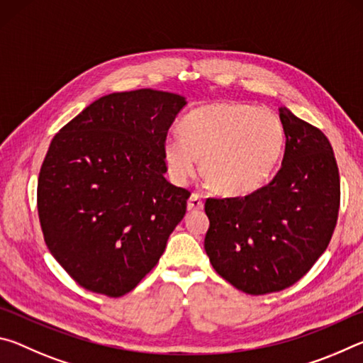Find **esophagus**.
I'll return each instance as SVG.
<instances>
[{"mask_svg":"<svg viewBox=\"0 0 363 363\" xmlns=\"http://www.w3.org/2000/svg\"><path fill=\"white\" fill-rule=\"evenodd\" d=\"M187 210L189 211H199V210H203V200H201V196L199 194H192L190 195V199L187 201Z\"/></svg>","mask_w":363,"mask_h":363,"instance_id":"34e87169","label":"esophagus"}]
</instances>
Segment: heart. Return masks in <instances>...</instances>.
Wrapping results in <instances>:
<instances>
[{
  "label": "heart",
  "mask_w": 363,
  "mask_h": 363,
  "mask_svg": "<svg viewBox=\"0 0 363 363\" xmlns=\"http://www.w3.org/2000/svg\"><path fill=\"white\" fill-rule=\"evenodd\" d=\"M181 133L163 140L169 177L186 184L200 167L225 196L259 190L272 176L285 145V130L269 108L218 102L194 108L181 121Z\"/></svg>",
  "instance_id": "1"
}]
</instances>
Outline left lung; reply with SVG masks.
Listing matches in <instances>:
<instances>
[{
	"label": "left lung",
	"instance_id": "left-lung-1",
	"mask_svg": "<svg viewBox=\"0 0 363 363\" xmlns=\"http://www.w3.org/2000/svg\"><path fill=\"white\" fill-rule=\"evenodd\" d=\"M281 168L266 187L238 199H208L205 251L237 290L266 294L304 277L323 255L340 210V173L327 136L280 107Z\"/></svg>",
	"mask_w": 363,
	"mask_h": 363
}]
</instances>
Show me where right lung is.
<instances>
[{"instance_id":"1","label":"right lung","mask_w":363,"mask_h":363,"mask_svg":"<svg viewBox=\"0 0 363 363\" xmlns=\"http://www.w3.org/2000/svg\"><path fill=\"white\" fill-rule=\"evenodd\" d=\"M186 97L150 88L89 104L49 145L38 214L51 255L94 293L131 291L162 257L189 190L167 181L163 140Z\"/></svg>"}]
</instances>
